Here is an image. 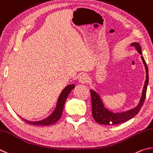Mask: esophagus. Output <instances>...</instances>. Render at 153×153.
I'll return each mask as SVG.
<instances>
[{"mask_svg": "<svg viewBox=\"0 0 153 153\" xmlns=\"http://www.w3.org/2000/svg\"><path fill=\"white\" fill-rule=\"evenodd\" d=\"M79 81L80 83H81V84H86L88 82H89V77H88L87 75L85 74H82L81 76L79 77Z\"/></svg>", "mask_w": 153, "mask_h": 153, "instance_id": "34e87169", "label": "esophagus"}]
</instances>
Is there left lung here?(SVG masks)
<instances>
[{
    "instance_id": "obj_1",
    "label": "left lung",
    "mask_w": 153,
    "mask_h": 153,
    "mask_svg": "<svg viewBox=\"0 0 153 153\" xmlns=\"http://www.w3.org/2000/svg\"><path fill=\"white\" fill-rule=\"evenodd\" d=\"M132 46L135 48L137 52L141 55V59L143 62V64L146 70V81L144 82L142 96L140 101L135 108L129 110L122 112H114L109 110L103 105V103L101 100L100 95L95 91V90L90 89L91 96V104H92V114L93 117L96 122L100 124L103 125H116L127 122L132 119L136 115H137L140 111L142 106L146 98V93L147 86L149 84V71L146 63L143 56L142 49L140 45L137 42H134L131 44Z\"/></svg>"
}]
</instances>
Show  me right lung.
Wrapping results in <instances>:
<instances>
[{"label":"right lung","instance_id":"1","mask_svg":"<svg viewBox=\"0 0 153 153\" xmlns=\"http://www.w3.org/2000/svg\"><path fill=\"white\" fill-rule=\"evenodd\" d=\"M75 87L74 84L68 85L64 88L62 90V91L61 92L60 96L58 99L57 103H56V106L54 109V110L51 114L49 116L47 117L46 118H45L42 120H39V121H29L22 117H20L23 121H25L27 124H30V125H34V126H50L55 124L56 122L58 121V120L62 116V114L63 108L64 103L66 100L67 97H68V95L70 94L71 91Z\"/></svg>","mask_w":153,"mask_h":153}]
</instances>
